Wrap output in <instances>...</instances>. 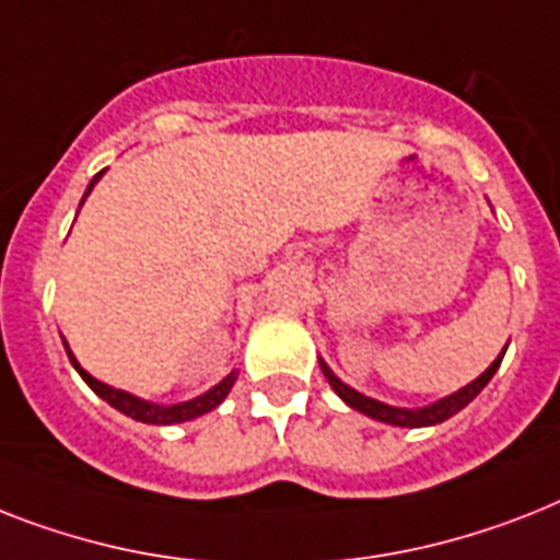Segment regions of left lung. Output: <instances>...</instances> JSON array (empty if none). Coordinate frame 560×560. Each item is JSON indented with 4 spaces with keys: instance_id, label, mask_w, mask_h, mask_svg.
<instances>
[{
    "instance_id": "8db88e82",
    "label": "left lung",
    "mask_w": 560,
    "mask_h": 560,
    "mask_svg": "<svg viewBox=\"0 0 560 560\" xmlns=\"http://www.w3.org/2000/svg\"><path fill=\"white\" fill-rule=\"evenodd\" d=\"M503 353H506V348H503ZM503 353L494 359L492 365L486 368L483 374L477 376L475 383H469L466 388L454 390V394H448V397L438 399V402H431V406H422V408H397V406H388V402H380V399L365 397V394L353 390L351 385H345L342 380H339V376L325 365V359H319V365H322V374H325L327 383H330V388H334L351 408H357V411L368 413V417H374V420L380 422H388V425H399V429H422V425H438V422L448 420V417H454V413L469 406L471 399H475L486 385H489L494 371L501 368Z\"/></svg>"
}]
</instances>
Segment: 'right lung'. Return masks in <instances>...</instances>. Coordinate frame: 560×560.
I'll list each match as a JSON object with an SVG mask.
<instances>
[{
	"label": "right lung",
	"mask_w": 560,
	"mask_h": 560,
	"mask_svg": "<svg viewBox=\"0 0 560 560\" xmlns=\"http://www.w3.org/2000/svg\"><path fill=\"white\" fill-rule=\"evenodd\" d=\"M100 177H103V172H97L94 175V180L89 184V189H85V195L94 189V184H97ZM83 195V201H85ZM83 201H80V207H83ZM62 345H66V353L68 359H71V365L77 368V374L83 376L85 385H89L97 397H103L112 408H117L120 413H126V417H131V420L138 422H149V425H175V422H186V420H195V417H201V413L212 411V408H218L221 402L226 399V394H230V388L235 385V376H238V371H233L230 376H224L221 383L215 385V388H209L207 394H201V397L189 399V402H177V406H154V402H147V399L135 397V394H129V390H120V388H112V385L100 383V380H94V376L89 374V371H83L80 368V362L74 359V353L68 351V342L62 339Z\"/></svg>",
	"instance_id": "obj_1"
}]
</instances>
